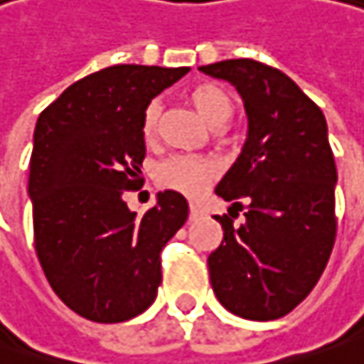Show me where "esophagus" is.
Instances as JSON below:
<instances>
[{"label": "esophagus", "instance_id": "esophagus-1", "mask_svg": "<svg viewBox=\"0 0 364 364\" xmlns=\"http://www.w3.org/2000/svg\"><path fill=\"white\" fill-rule=\"evenodd\" d=\"M200 215H203V209L195 203H191V220H198Z\"/></svg>", "mask_w": 364, "mask_h": 364}]
</instances>
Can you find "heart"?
Segmentation results:
<instances>
[{
    "instance_id": "b5f03b06",
    "label": "heart",
    "mask_w": 364,
    "mask_h": 364,
    "mask_svg": "<svg viewBox=\"0 0 364 364\" xmlns=\"http://www.w3.org/2000/svg\"><path fill=\"white\" fill-rule=\"evenodd\" d=\"M188 99L196 107V112L213 126L225 124L234 114V101L230 92L215 82L196 85L188 92ZM159 116H161L159 101H151L143 114V136L146 141H153L157 136ZM215 176H218V166L200 155H173L157 168V182L182 195H198Z\"/></svg>"
}]
</instances>
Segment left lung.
<instances>
[{
    "instance_id": "obj_1",
    "label": "left lung",
    "mask_w": 364,
    "mask_h": 364,
    "mask_svg": "<svg viewBox=\"0 0 364 364\" xmlns=\"http://www.w3.org/2000/svg\"><path fill=\"white\" fill-rule=\"evenodd\" d=\"M200 72L228 80L245 101L247 143L215 195L240 209L238 228L215 215L221 245L207 259L221 304L245 319L272 321L309 296L336 240L338 171L323 112L277 68L223 60Z\"/></svg>"
}]
</instances>
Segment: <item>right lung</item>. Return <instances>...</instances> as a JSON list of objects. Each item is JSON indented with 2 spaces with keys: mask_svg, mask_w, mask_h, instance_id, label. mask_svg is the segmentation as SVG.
Listing matches in <instances>:
<instances>
[{
  "mask_svg": "<svg viewBox=\"0 0 364 364\" xmlns=\"http://www.w3.org/2000/svg\"><path fill=\"white\" fill-rule=\"evenodd\" d=\"M188 68L119 64L68 87L37 119L28 196L35 250L53 292L97 323L146 311L161 284V250L188 203L157 195L143 215L124 191L143 184V114Z\"/></svg>",
  "mask_w": 364,
  "mask_h": 364,
  "instance_id": "right-lung-1",
  "label": "right lung"
}]
</instances>
